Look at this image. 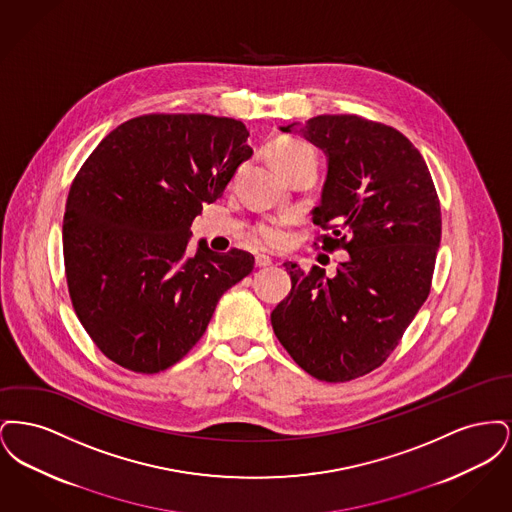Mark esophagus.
<instances>
[{
    "label": "esophagus",
    "instance_id": "1",
    "mask_svg": "<svg viewBox=\"0 0 512 512\" xmlns=\"http://www.w3.org/2000/svg\"><path fill=\"white\" fill-rule=\"evenodd\" d=\"M255 265L257 267H268V265H272V259L265 255V253H257L255 255Z\"/></svg>",
    "mask_w": 512,
    "mask_h": 512
}]
</instances>
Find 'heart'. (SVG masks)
<instances>
[{
	"mask_svg": "<svg viewBox=\"0 0 512 512\" xmlns=\"http://www.w3.org/2000/svg\"><path fill=\"white\" fill-rule=\"evenodd\" d=\"M309 149L311 147L307 146L305 142L297 140V138L278 136V138L268 142L267 147H265V155H267L268 161L274 167H280V165L290 163L295 157H299L301 153H305ZM255 238H257V242H261L263 245H270V247L282 245L286 242L284 224L278 222V220H265V222H261L255 228Z\"/></svg>",
	"mask_w": 512,
	"mask_h": 512,
	"instance_id": "b5f03b06",
	"label": "heart"
}]
</instances>
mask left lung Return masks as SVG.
Here are the masks:
<instances>
[{
    "mask_svg": "<svg viewBox=\"0 0 512 512\" xmlns=\"http://www.w3.org/2000/svg\"><path fill=\"white\" fill-rule=\"evenodd\" d=\"M299 132L324 151L326 180L313 222L322 249H347L328 278L284 263L292 292L270 315L276 338L305 372L347 382L382 365L426 301L441 211L426 161L395 128L357 115H318Z\"/></svg>",
    "mask_w": 512,
    "mask_h": 512,
    "instance_id": "8db88e82",
    "label": "left lung"
}]
</instances>
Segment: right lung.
I'll list each match as a JSON object with an SVG mask.
<instances>
[{"mask_svg": "<svg viewBox=\"0 0 512 512\" xmlns=\"http://www.w3.org/2000/svg\"><path fill=\"white\" fill-rule=\"evenodd\" d=\"M242 121L144 115L109 132L76 174L63 219L74 313L99 351L134 372L178 363L222 293L253 270L242 249L190 244L203 203L217 201L253 151Z\"/></svg>", "mask_w": 512, "mask_h": 512, "instance_id": "add662e5", "label": "right lung"}]
</instances>
